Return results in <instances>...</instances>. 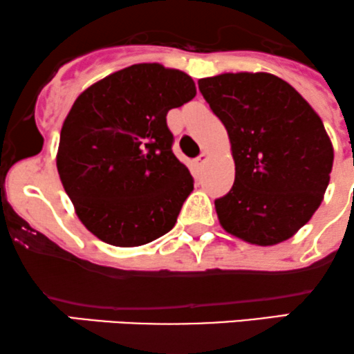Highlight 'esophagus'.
<instances>
[{
	"mask_svg": "<svg viewBox=\"0 0 354 354\" xmlns=\"http://www.w3.org/2000/svg\"><path fill=\"white\" fill-rule=\"evenodd\" d=\"M207 158H209L207 153H205V152H202L201 156H198V157L196 158V165H197V167H202V165L205 164V162H207Z\"/></svg>",
	"mask_w": 354,
	"mask_h": 354,
	"instance_id": "34e87169",
	"label": "esophagus"
}]
</instances>
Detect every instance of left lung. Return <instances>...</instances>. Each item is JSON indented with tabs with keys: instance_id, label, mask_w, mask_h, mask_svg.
Listing matches in <instances>:
<instances>
[{
	"instance_id": "1",
	"label": "left lung",
	"mask_w": 354,
	"mask_h": 354,
	"mask_svg": "<svg viewBox=\"0 0 354 354\" xmlns=\"http://www.w3.org/2000/svg\"><path fill=\"white\" fill-rule=\"evenodd\" d=\"M198 90L229 133L236 178L216 198L221 225L257 245L292 237L323 201L333 145L323 122L288 82L271 73H224Z\"/></svg>"
}]
</instances>
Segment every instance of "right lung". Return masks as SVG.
Here are the masks:
<instances>
[{"instance_id":"right-lung-1","label":"right lung","mask_w":354,"mask_h":354,"mask_svg":"<svg viewBox=\"0 0 354 354\" xmlns=\"http://www.w3.org/2000/svg\"><path fill=\"white\" fill-rule=\"evenodd\" d=\"M194 97L187 73L138 63L75 100L59 133L57 167L77 216L100 241L135 248L176 225L194 178L174 156L167 113Z\"/></svg>"}]
</instances>
